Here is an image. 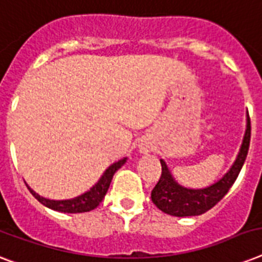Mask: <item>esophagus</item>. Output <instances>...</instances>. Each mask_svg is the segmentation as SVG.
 Here are the masks:
<instances>
[{
  "label": "esophagus",
  "instance_id": "1",
  "mask_svg": "<svg viewBox=\"0 0 262 262\" xmlns=\"http://www.w3.org/2000/svg\"><path fill=\"white\" fill-rule=\"evenodd\" d=\"M150 148H152V146H150L149 141H146V140H141L140 144H138V149L142 153H148L150 150Z\"/></svg>",
  "mask_w": 262,
  "mask_h": 262
}]
</instances>
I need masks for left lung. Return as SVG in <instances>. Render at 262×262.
Listing matches in <instances>:
<instances>
[{
  "label": "left lung",
  "instance_id": "left-lung-1",
  "mask_svg": "<svg viewBox=\"0 0 262 262\" xmlns=\"http://www.w3.org/2000/svg\"><path fill=\"white\" fill-rule=\"evenodd\" d=\"M250 142V120L246 112V129L239 146V152L235 157L230 169L211 186L205 188H187L176 182L172 176L167 163L163 159L161 163V178L152 190V202L159 210L173 216H195L208 211L218 203L230 187L234 184L242 165L245 163Z\"/></svg>",
  "mask_w": 262,
  "mask_h": 262
}]
</instances>
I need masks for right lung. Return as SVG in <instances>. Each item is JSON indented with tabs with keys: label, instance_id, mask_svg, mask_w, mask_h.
Masks as SVG:
<instances>
[{
	"label": "right lung",
	"instance_id": "right-lung-1",
	"mask_svg": "<svg viewBox=\"0 0 262 262\" xmlns=\"http://www.w3.org/2000/svg\"><path fill=\"white\" fill-rule=\"evenodd\" d=\"M126 160L127 157H124V159H121V160L113 163L112 165H109V167L106 168V171L102 173L99 180L95 183L94 186L91 187L90 190L80 193L78 196L71 198V199H63V201L47 199V198L44 196H40L39 193L35 192L28 184L27 187L28 190L31 191L32 195H33L42 206H46V207L51 208V210H55V211L60 212H69V214L91 211V210H94V208L101 203L102 199L105 198L106 192L109 190L113 176H114V173L126 163Z\"/></svg>",
	"mask_w": 262,
	"mask_h": 262
}]
</instances>
